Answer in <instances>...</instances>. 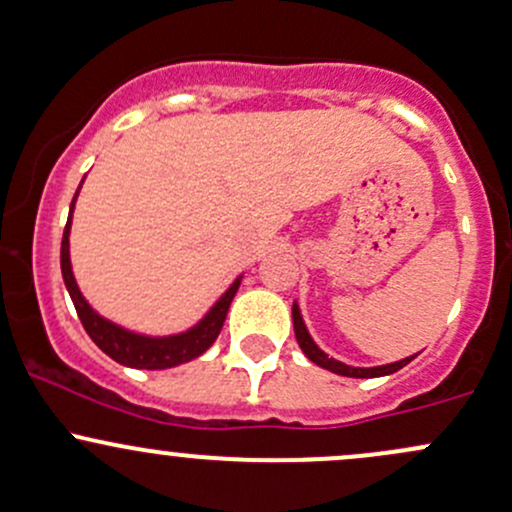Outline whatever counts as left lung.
<instances>
[{"label":"left lung","instance_id":"1","mask_svg":"<svg viewBox=\"0 0 512 512\" xmlns=\"http://www.w3.org/2000/svg\"><path fill=\"white\" fill-rule=\"evenodd\" d=\"M293 327H295V337H298L300 349L305 351L307 359L315 361L317 366L327 368V371L339 373V376H349V378H376V376H388V373L400 371V368L408 366L410 361L415 359V356H408V359L395 361V364H388V366H378V368H354V366H346V364H339V361L329 359V356L324 354L322 349H317V344L312 342V337H310V334H307L305 322H302L298 305H293Z\"/></svg>","mask_w":512,"mask_h":512}]
</instances>
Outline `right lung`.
I'll return each mask as SVG.
<instances>
[{
  "label": "right lung",
  "mask_w": 512,
  "mask_h": 512,
  "mask_svg": "<svg viewBox=\"0 0 512 512\" xmlns=\"http://www.w3.org/2000/svg\"><path fill=\"white\" fill-rule=\"evenodd\" d=\"M75 205V200H73ZM70 205V212H73ZM68 234H70V219L65 224L63 232V244H60V271H63L65 288H68L70 298H73L75 310L85 327V332L90 334V339L95 342L107 356H112L119 364L131 366V368H170L185 364V361L195 359V356L205 354L207 349L214 344V339L222 332V324L227 320L229 305H232L236 290H239V280H234L232 288L219 298L217 305L212 307L197 327H192L190 332L175 334V337H163V339H151L141 337V334H131L126 329L117 327V324L102 320L85 298L80 295L78 283H75L73 271H70V249H68Z\"/></svg>",
  "instance_id": "right-lung-1"
}]
</instances>
